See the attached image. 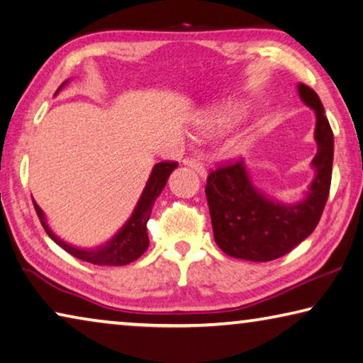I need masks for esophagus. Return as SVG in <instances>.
Here are the masks:
<instances>
[{
    "label": "esophagus",
    "mask_w": 363,
    "mask_h": 363,
    "mask_svg": "<svg viewBox=\"0 0 363 363\" xmlns=\"http://www.w3.org/2000/svg\"><path fill=\"white\" fill-rule=\"evenodd\" d=\"M183 162H185L188 167H191V169H194L196 172H198V174L201 175V177H206V167H204V164L201 162L199 159H196V157H186L185 160H183Z\"/></svg>",
    "instance_id": "esophagus-1"
}]
</instances>
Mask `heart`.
<instances>
[{"mask_svg":"<svg viewBox=\"0 0 363 363\" xmlns=\"http://www.w3.org/2000/svg\"><path fill=\"white\" fill-rule=\"evenodd\" d=\"M236 114H238V111L228 109L222 117H218V123H220V125H227V123H228V122L231 121V118H233Z\"/></svg>","mask_w":363,"mask_h":363,"instance_id":"b5f03b06","label":"heart"}]
</instances>
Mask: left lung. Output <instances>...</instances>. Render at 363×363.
<instances>
[{"instance_id":"left-lung-1","label":"left lung","mask_w":363,"mask_h":363,"mask_svg":"<svg viewBox=\"0 0 363 363\" xmlns=\"http://www.w3.org/2000/svg\"><path fill=\"white\" fill-rule=\"evenodd\" d=\"M299 94L315 111L318 145L311 193L296 206H281L252 186L241 159L220 162L207 177L213 238L225 254L252 262H269L301 245L322 217L331 186L333 130L318 94L301 83Z\"/></svg>"}]
</instances>
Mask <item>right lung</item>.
<instances>
[{
	"label": "right lung",
	"instance_id": "add662e5",
	"mask_svg": "<svg viewBox=\"0 0 363 363\" xmlns=\"http://www.w3.org/2000/svg\"><path fill=\"white\" fill-rule=\"evenodd\" d=\"M62 85L57 88V91L61 90ZM177 167H178V162H175V160H162V162L154 165L150 180L146 183L145 191H143L138 204H136L135 211L132 213V217L128 218V222L123 225V228L118 231L114 238H112L108 245L94 249V251H85V249H79L70 245H65L64 241L59 240V238L55 236V233L48 228L43 211L40 209V206L37 203H33V207L35 211H37V216L40 218L41 225H43L48 236H50L56 245L61 246L64 251L72 254L74 257L85 260V262H90L94 265H127L138 259L140 255L145 254L147 246H150V238H147L146 225L151 217L154 201L157 199V196L160 194V191H162L165 183L169 180V175Z\"/></svg>",
	"mask_w": 363,
	"mask_h": 363
}]
</instances>
